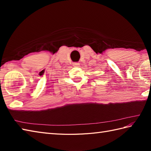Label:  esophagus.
Wrapping results in <instances>:
<instances>
[{
  "mask_svg": "<svg viewBox=\"0 0 151 151\" xmlns=\"http://www.w3.org/2000/svg\"><path fill=\"white\" fill-rule=\"evenodd\" d=\"M73 67H80V63L78 62H75L73 63Z\"/></svg>",
  "mask_w": 151,
  "mask_h": 151,
  "instance_id": "1",
  "label": "esophagus"
}]
</instances>
